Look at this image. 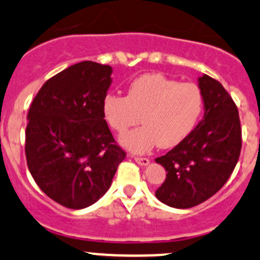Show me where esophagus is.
<instances>
[{
	"label": "esophagus",
	"mask_w": 260,
	"mask_h": 260,
	"mask_svg": "<svg viewBox=\"0 0 260 260\" xmlns=\"http://www.w3.org/2000/svg\"><path fill=\"white\" fill-rule=\"evenodd\" d=\"M135 158V161L137 162L140 166H148L149 165V159L146 158V157H133Z\"/></svg>",
	"instance_id": "34e87169"
}]
</instances>
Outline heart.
I'll return each mask as SVG.
<instances>
[{
	"mask_svg": "<svg viewBox=\"0 0 260 260\" xmlns=\"http://www.w3.org/2000/svg\"><path fill=\"white\" fill-rule=\"evenodd\" d=\"M203 112L198 85L162 74L141 75L129 84L127 95L109 93L102 102L104 120L117 133L136 124L140 115L142 125L120 137V145L135 153L179 146L193 132Z\"/></svg>",
	"mask_w": 260,
	"mask_h": 260,
	"instance_id": "heart-1",
	"label": "heart"
}]
</instances>
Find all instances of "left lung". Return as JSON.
<instances>
[{
  "label": "left lung",
  "mask_w": 260,
  "mask_h": 260,
  "mask_svg": "<svg viewBox=\"0 0 260 260\" xmlns=\"http://www.w3.org/2000/svg\"><path fill=\"white\" fill-rule=\"evenodd\" d=\"M204 118L193 132L156 162L167 171L156 198L176 209H188L211 198L234 171L242 149L239 112L217 80L199 78Z\"/></svg>",
  "instance_id": "obj_1"
}]
</instances>
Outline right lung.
<instances>
[{
  "label": "right lung",
  "instance_id": "right-lung-1",
  "mask_svg": "<svg viewBox=\"0 0 260 260\" xmlns=\"http://www.w3.org/2000/svg\"><path fill=\"white\" fill-rule=\"evenodd\" d=\"M112 72L94 61L72 65L41 86L28 109V170L39 187L65 208L96 203L125 157L102 113Z\"/></svg>",
  "mask_w": 260,
  "mask_h": 260
}]
</instances>
